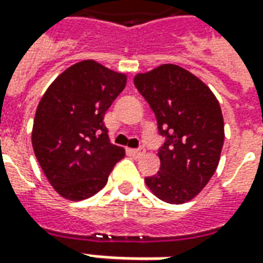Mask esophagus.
Instances as JSON below:
<instances>
[{
	"label": "esophagus",
	"instance_id": "34e87169",
	"mask_svg": "<svg viewBox=\"0 0 263 263\" xmlns=\"http://www.w3.org/2000/svg\"><path fill=\"white\" fill-rule=\"evenodd\" d=\"M132 152V155H134V156H142L143 154H145V148H143V146H139V148H137V149H132L131 151Z\"/></svg>",
	"mask_w": 263,
	"mask_h": 263
}]
</instances>
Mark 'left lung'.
Here are the masks:
<instances>
[{
  "instance_id": "8db88e82",
  "label": "left lung",
  "mask_w": 263,
  "mask_h": 263,
  "mask_svg": "<svg viewBox=\"0 0 263 263\" xmlns=\"http://www.w3.org/2000/svg\"><path fill=\"white\" fill-rule=\"evenodd\" d=\"M134 84L155 112L165 139L159 148L160 171L145 182L166 203H186L218 166L224 143L220 104L203 81L176 65L135 76Z\"/></svg>"
}]
</instances>
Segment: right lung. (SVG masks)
Listing matches in <instances>:
<instances>
[{"mask_svg":"<svg viewBox=\"0 0 263 263\" xmlns=\"http://www.w3.org/2000/svg\"><path fill=\"white\" fill-rule=\"evenodd\" d=\"M126 77L94 60L63 71L37 105L32 145L50 184L62 197L79 201L105 186L125 151L109 142L104 115Z\"/></svg>","mask_w":263,"mask_h":263,"instance_id":"1","label":"right lung"}]
</instances>
